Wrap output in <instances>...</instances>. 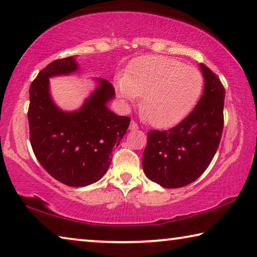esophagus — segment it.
I'll return each instance as SVG.
<instances>
[{
    "label": "esophagus",
    "mask_w": 257,
    "mask_h": 257,
    "mask_svg": "<svg viewBox=\"0 0 257 257\" xmlns=\"http://www.w3.org/2000/svg\"><path fill=\"white\" fill-rule=\"evenodd\" d=\"M138 128H139L138 124L134 120H132L131 124H130V130H131V131H136V130H138Z\"/></svg>",
    "instance_id": "obj_1"
}]
</instances>
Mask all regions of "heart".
Wrapping results in <instances>:
<instances>
[{"label":"heart","instance_id":"obj_1","mask_svg":"<svg viewBox=\"0 0 257 257\" xmlns=\"http://www.w3.org/2000/svg\"><path fill=\"white\" fill-rule=\"evenodd\" d=\"M198 69L173 58L147 56L137 59L127 76L118 81V93L125 102L142 96L141 115L151 125L168 127L192 110L203 91Z\"/></svg>","mask_w":257,"mask_h":257}]
</instances>
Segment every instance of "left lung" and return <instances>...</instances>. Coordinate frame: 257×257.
I'll return each mask as SVG.
<instances>
[{
	"mask_svg": "<svg viewBox=\"0 0 257 257\" xmlns=\"http://www.w3.org/2000/svg\"><path fill=\"white\" fill-rule=\"evenodd\" d=\"M204 92L193 110L167 131L148 132L142 158L145 174L164 188L193 182L211 164L223 131L225 91L215 74L200 64Z\"/></svg>",
	"mask_w": 257,
	"mask_h": 257,
	"instance_id": "8db88e82",
	"label": "left lung"
}]
</instances>
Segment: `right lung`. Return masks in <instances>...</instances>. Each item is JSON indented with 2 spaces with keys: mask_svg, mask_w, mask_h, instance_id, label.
<instances>
[{
  "mask_svg": "<svg viewBox=\"0 0 257 257\" xmlns=\"http://www.w3.org/2000/svg\"><path fill=\"white\" fill-rule=\"evenodd\" d=\"M78 69L74 57L57 59L42 69L29 87V140L37 161L59 182L85 187L99 181L111 163L130 117L117 116L107 107L115 95L110 83L99 85L76 111H64L51 99L49 78Z\"/></svg>",
  "mask_w": 257,
  "mask_h": 257,
  "instance_id": "add662e5",
  "label": "right lung"
}]
</instances>
